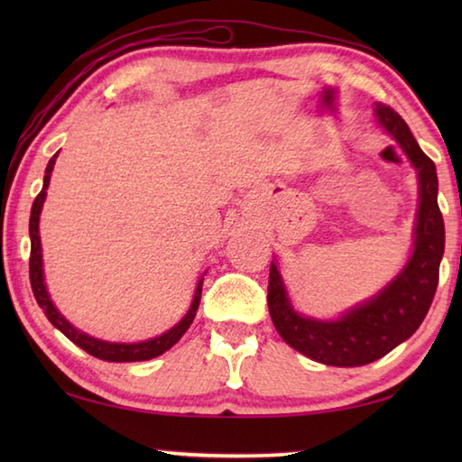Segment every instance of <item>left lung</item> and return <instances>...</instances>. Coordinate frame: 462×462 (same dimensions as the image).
Segmentation results:
<instances>
[{"label":"left lung","instance_id":"left-lung-1","mask_svg":"<svg viewBox=\"0 0 462 462\" xmlns=\"http://www.w3.org/2000/svg\"><path fill=\"white\" fill-rule=\"evenodd\" d=\"M374 122L395 140L418 171V214L413 248L403 269L366 301L338 318L300 314L289 297L279 263L271 261L269 314L277 332L297 353L328 366H363L400 346L424 322L432 306L444 254V220L438 208L436 165L403 118L387 106L374 107Z\"/></svg>","mask_w":462,"mask_h":462}]
</instances>
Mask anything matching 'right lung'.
I'll use <instances>...</instances> for the list:
<instances>
[{
    "instance_id": "right-lung-1",
    "label": "right lung",
    "mask_w": 462,
    "mask_h": 462,
    "mask_svg": "<svg viewBox=\"0 0 462 462\" xmlns=\"http://www.w3.org/2000/svg\"><path fill=\"white\" fill-rule=\"evenodd\" d=\"M57 156H59V152L54 154L49 161V165H46L42 191L36 195V199L32 203V212H30V285H32V291H34L38 306L42 308L44 316L49 318V322L57 328V330L65 334L69 340L77 344V346L83 348L85 353H89L96 358H101V361L136 363V361H151V358L167 353L173 344L181 340V336L187 332V328L191 326L195 314H198L199 300H201L203 275H206V273H203L198 281V285H195V293H193L191 306H189V310H187V314L179 319V322L171 328V330L154 336V338L143 340V342H109V340L96 338V336H91L88 332L79 330V328H75L52 303L49 289H46V281H44L42 245H41V234H38V224H41V212H42V206L46 199V189H49V183H51L54 162H57Z\"/></svg>"
}]
</instances>
